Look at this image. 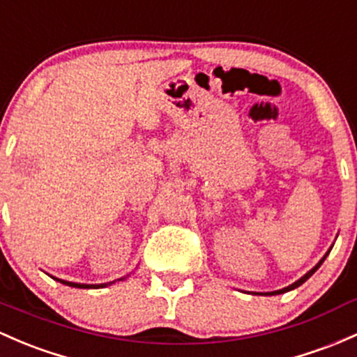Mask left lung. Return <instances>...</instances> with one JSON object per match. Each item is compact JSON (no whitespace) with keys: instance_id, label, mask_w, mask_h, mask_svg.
Instances as JSON below:
<instances>
[{"instance_id":"obj_1","label":"left lung","mask_w":357,"mask_h":357,"mask_svg":"<svg viewBox=\"0 0 357 357\" xmlns=\"http://www.w3.org/2000/svg\"><path fill=\"white\" fill-rule=\"evenodd\" d=\"M332 248H333V246H330V248H328V251H327V253H325V255H324V258H321V260H320V261H318V264H317V265H314V267H313V268H311V270H310V272H306V273H305V275H303V277H301V279H298V280H296V282H292V284H291V286H287V287H284V289H279V291H272V292H255V294H264V296H275V294H284V292H289V291H292V289L299 287V286H301V284H305V282H306V280H307V279H310V277H311V275H313V273H314V272H317V270H318V268H320V265H321V264H324V261H325V258H327V257H328V253H330V251H332Z\"/></svg>"}]
</instances>
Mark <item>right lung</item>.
<instances>
[{"mask_svg": "<svg viewBox=\"0 0 357 357\" xmlns=\"http://www.w3.org/2000/svg\"><path fill=\"white\" fill-rule=\"evenodd\" d=\"M128 275H130V273H128ZM128 275L121 277V279H118V280H125L126 277H128ZM51 277H52V275H51ZM52 279L58 280V282H61V284H65V286H70V287H78V289H99V287L111 286V284H114V282H116V280H112V282H106V284H78V282H68V280L58 279V277H52Z\"/></svg>", "mask_w": 357, "mask_h": 357, "instance_id": "obj_1", "label": "right lung"}]
</instances>
